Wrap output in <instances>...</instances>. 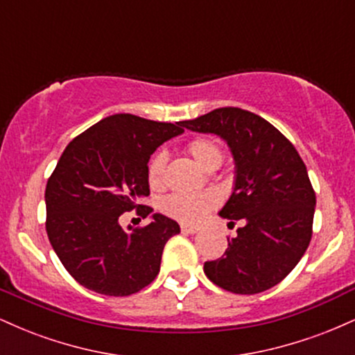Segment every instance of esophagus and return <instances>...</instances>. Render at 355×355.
Wrapping results in <instances>:
<instances>
[{
  "label": "esophagus",
  "instance_id": "1",
  "mask_svg": "<svg viewBox=\"0 0 355 355\" xmlns=\"http://www.w3.org/2000/svg\"><path fill=\"white\" fill-rule=\"evenodd\" d=\"M180 229H182L183 234H190V235H193V234H197L198 230H200V227H197V225H182Z\"/></svg>",
  "mask_w": 355,
  "mask_h": 355
}]
</instances>
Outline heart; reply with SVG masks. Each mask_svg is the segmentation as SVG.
Here are the masks:
<instances>
[{"label":"heart","mask_w":355,"mask_h":355,"mask_svg":"<svg viewBox=\"0 0 355 355\" xmlns=\"http://www.w3.org/2000/svg\"><path fill=\"white\" fill-rule=\"evenodd\" d=\"M189 153L193 157L202 168L210 170L218 166L223 160V152L217 141L210 138H197L187 146ZM166 166V153L157 152L148 164V183L152 189H158L164 183V173ZM218 197L215 191H193V193H173L166 197L162 209L170 217L185 223H197L205 217L209 211L217 207Z\"/></svg>","instance_id":"b5f03b06"}]
</instances>
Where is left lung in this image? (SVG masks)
I'll return each instance as SVG.
<instances>
[{"label":"left lung","instance_id":"left-lung-1","mask_svg":"<svg viewBox=\"0 0 355 355\" xmlns=\"http://www.w3.org/2000/svg\"><path fill=\"white\" fill-rule=\"evenodd\" d=\"M191 132L211 133L229 145L235 180L220 217L242 220L223 257L203 272L234 294H259L284 280L312 239L315 193L294 145L274 125L242 108H217L182 121Z\"/></svg>","mask_w":355,"mask_h":355}]
</instances>
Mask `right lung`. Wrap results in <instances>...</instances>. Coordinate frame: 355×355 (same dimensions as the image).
I'll return each mask as SVG.
<instances>
[{
  "label": "right lung",
  "mask_w": 355,
  "mask_h": 355,
  "mask_svg": "<svg viewBox=\"0 0 355 355\" xmlns=\"http://www.w3.org/2000/svg\"><path fill=\"white\" fill-rule=\"evenodd\" d=\"M182 133V121L160 123L118 113L89 126L64 148L44 191L46 232L53 250L80 285L125 297L158 275L165 243L180 234V225L137 202L150 195L152 153ZM135 206L153 222L125 231L119 215Z\"/></svg>",
  "instance_id": "right-lung-1"
}]
</instances>
